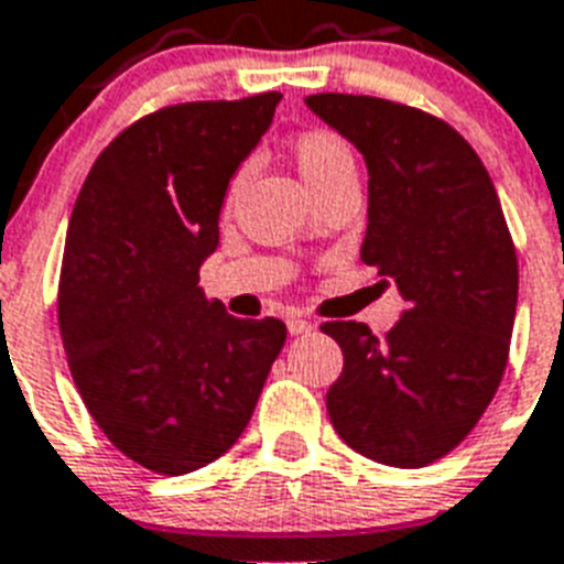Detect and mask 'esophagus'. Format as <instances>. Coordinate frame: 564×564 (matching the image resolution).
I'll list each match as a JSON object with an SVG mask.
<instances>
[{
    "label": "esophagus",
    "instance_id": "1",
    "mask_svg": "<svg viewBox=\"0 0 564 564\" xmlns=\"http://www.w3.org/2000/svg\"><path fill=\"white\" fill-rule=\"evenodd\" d=\"M286 327H290L292 336H304V333H310V329H315L313 322H306V318H301V315H292L290 322H286Z\"/></svg>",
    "mask_w": 564,
    "mask_h": 564
}]
</instances>
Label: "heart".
Listing matches in <instances>:
<instances>
[{
  "label": "heart",
  "mask_w": 564,
  "mask_h": 564,
  "mask_svg": "<svg viewBox=\"0 0 564 564\" xmlns=\"http://www.w3.org/2000/svg\"><path fill=\"white\" fill-rule=\"evenodd\" d=\"M290 150L297 164V173L304 176L306 187H310V194H315L318 187L329 185L333 178L345 176V173H356V159L350 144L338 132L327 130V127H313V130L297 132L295 139H292ZM242 173L246 171H237L231 176V182H228L226 205H231V199H235L237 187L242 182Z\"/></svg>",
  "instance_id": "b5f03b06"
}]
</instances>
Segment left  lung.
<instances>
[{"label":"left lung","mask_w":564,"mask_h":564,"mask_svg":"<svg viewBox=\"0 0 564 564\" xmlns=\"http://www.w3.org/2000/svg\"><path fill=\"white\" fill-rule=\"evenodd\" d=\"M306 107L365 155L361 263L409 301L386 338L361 322L322 324L345 354L327 414L359 455L420 469L464 443L505 377L519 301L505 210L473 144L443 118L338 91Z\"/></svg>","instance_id":"obj_1"}]
</instances>
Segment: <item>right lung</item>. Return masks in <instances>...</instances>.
<instances>
[{"instance_id": "obj_1", "label": "right lung", "mask_w": 564, "mask_h": 564, "mask_svg": "<svg viewBox=\"0 0 564 564\" xmlns=\"http://www.w3.org/2000/svg\"><path fill=\"white\" fill-rule=\"evenodd\" d=\"M281 91L173 104L109 141L68 219L57 318L77 393L109 443L155 475L235 446L286 341L208 301L228 182Z\"/></svg>"}]
</instances>
